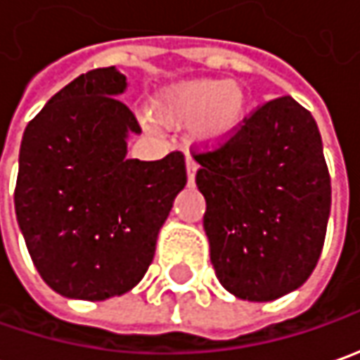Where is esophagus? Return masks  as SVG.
<instances>
[{
	"mask_svg": "<svg viewBox=\"0 0 360 360\" xmlns=\"http://www.w3.org/2000/svg\"><path fill=\"white\" fill-rule=\"evenodd\" d=\"M185 165H187V179H189V183H193V181H195V173H197V167H199V165L193 161L191 157H187Z\"/></svg>",
	"mask_w": 360,
	"mask_h": 360,
	"instance_id": "1",
	"label": "esophagus"
}]
</instances>
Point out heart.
Here are the masks:
<instances>
[{
	"mask_svg": "<svg viewBox=\"0 0 360 360\" xmlns=\"http://www.w3.org/2000/svg\"><path fill=\"white\" fill-rule=\"evenodd\" d=\"M249 94L241 81L191 79L165 87L153 101L155 117L167 127L193 125V139L203 149H217L241 129Z\"/></svg>",
	"mask_w": 360,
	"mask_h": 360,
	"instance_id": "obj_1",
	"label": "heart"
}]
</instances>
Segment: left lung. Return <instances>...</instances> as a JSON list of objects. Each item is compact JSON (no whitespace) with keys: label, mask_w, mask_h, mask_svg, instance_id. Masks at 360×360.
Segmentation results:
<instances>
[{"label":"left lung","mask_w":360,"mask_h":360,"mask_svg":"<svg viewBox=\"0 0 360 360\" xmlns=\"http://www.w3.org/2000/svg\"><path fill=\"white\" fill-rule=\"evenodd\" d=\"M195 161L219 283L255 303L299 289L321 257L330 213V177L313 115L289 95L273 99Z\"/></svg>","instance_id":"1"}]
</instances>
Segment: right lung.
I'll return each instance as SVG.
<instances>
[{
  "label": "right lung",
  "instance_id": "add662e5",
  "mask_svg": "<svg viewBox=\"0 0 360 360\" xmlns=\"http://www.w3.org/2000/svg\"><path fill=\"white\" fill-rule=\"evenodd\" d=\"M125 89L119 69L87 71L45 103L21 139L19 229L41 279L69 299L131 291L187 183L179 151L127 159V139L141 127L117 99Z\"/></svg>",
  "mask_w": 360,
  "mask_h": 360
}]
</instances>
